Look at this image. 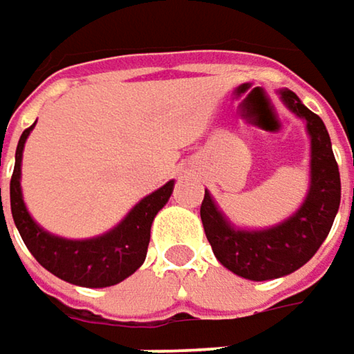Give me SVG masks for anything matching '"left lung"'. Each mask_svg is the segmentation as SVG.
Returning a JSON list of instances; mask_svg holds the SVG:
<instances>
[{
	"mask_svg": "<svg viewBox=\"0 0 354 354\" xmlns=\"http://www.w3.org/2000/svg\"><path fill=\"white\" fill-rule=\"evenodd\" d=\"M281 103L306 123L310 138V182L302 205L281 223L266 229L233 225L216 207L209 190L201 218L214 257L229 272L251 281L283 277L312 259L330 233L340 205V174L324 121L294 91H277Z\"/></svg>",
	"mask_w": 354,
	"mask_h": 354,
	"instance_id": "1",
	"label": "left lung"
}]
</instances>
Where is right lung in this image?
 <instances>
[{
    "instance_id": "obj_1",
    "label": "right lung",
    "mask_w": 354,
    "mask_h": 354,
    "mask_svg": "<svg viewBox=\"0 0 354 354\" xmlns=\"http://www.w3.org/2000/svg\"><path fill=\"white\" fill-rule=\"evenodd\" d=\"M28 127L16 149V166L10 182V205L17 231L36 261L56 277L82 288H109L131 273L145 261L149 231L156 214L164 209L174 190V180L144 196L113 229L91 239H66L40 227L24 203L21 194V156L30 131ZM1 205V188H0Z\"/></svg>"
}]
</instances>
